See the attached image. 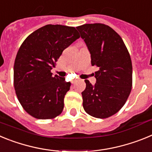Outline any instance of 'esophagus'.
Returning <instances> with one entry per match:
<instances>
[{"mask_svg": "<svg viewBox=\"0 0 152 152\" xmlns=\"http://www.w3.org/2000/svg\"><path fill=\"white\" fill-rule=\"evenodd\" d=\"M77 81V80L76 79H74V80H72L71 82H72V84H75V82H76Z\"/></svg>", "mask_w": 152, "mask_h": 152, "instance_id": "esophagus-1", "label": "esophagus"}]
</instances>
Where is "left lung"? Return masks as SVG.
<instances>
[{
	"label": "left lung",
	"mask_w": 152,
	"mask_h": 152,
	"mask_svg": "<svg viewBox=\"0 0 152 152\" xmlns=\"http://www.w3.org/2000/svg\"><path fill=\"white\" fill-rule=\"evenodd\" d=\"M90 52L95 72L94 85L85 80L83 107L87 113L100 119L113 116L123 107L132 85V65L128 49L116 31L102 23L77 26Z\"/></svg>",
	"instance_id": "8db88e82"
}]
</instances>
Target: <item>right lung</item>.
<instances>
[{
    "instance_id": "obj_1",
    "label": "right lung",
    "mask_w": 152,
    "mask_h": 152,
    "mask_svg": "<svg viewBox=\"0 0 152 152\" xmlns=\"http://www.w3.org/2000/svg\"><path fill=\"white\" fill-rule=\"evenodd\" d=\"M80 38L75 27L45 25L31 33L20 45L13 66V84L23 108L39 119L62 112L71 83L53 76L51 70L64 49Z\"/></svg>"
}]
</instances>
